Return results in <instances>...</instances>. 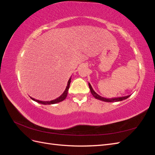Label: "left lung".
I'll list each match as a JSON object with an SVG mask.
<instances>
[{
	"mask_svg": "<svg viewBox=\"0 0 155 155\" xmlns=\"http://www.w3.org/2000/svg\"><path fill=\"white\" fill-rule=\"evenodd\" d=\"M88 86H89V88H90V90H91V92L92 93V96L94 97L96 99H97V100H101V101H106V102H116V101H122V100H124L125 99H127V98H128L130 96H124V97H114V98H105V97H101V96L98 95L93 90V88L91 86V85L90 83H88Z\"/></svg>",
	"mask_w": 155,
	"mask_h": 155,
	"instance_id": "left-lung-1",
	"label": "left lung"
}]
</instances>
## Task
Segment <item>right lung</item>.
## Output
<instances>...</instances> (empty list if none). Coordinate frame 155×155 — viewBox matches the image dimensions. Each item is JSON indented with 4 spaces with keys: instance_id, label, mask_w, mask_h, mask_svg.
<instances>
[{
    "instance_id": "add662e5",
    "label": "right lung",
    "mask_w": 155,
    "mask_h": 155,
    "mask_svg": "<svg viewBox=\"0 0 155 155\" xmlns=\"http://www.w3.org/2000/svg\"><path fill=\"white\" fill-rule=\"evenodd\" d=\"M70 82H71V78H70L69 79V80L68 81V83H67V86L66 87V89H65V91H64V92L59 97H58L57 99L55 100H51V101H40V100H35L34 99V98H33L31 97H30V98L31 100H33L34 101L39 103V104H43V105H51V104H58V103L59 102H61L63 101L65 98L67 97V94H68V89H69V87H70Z\"/></svg>"
}]
</instances>
